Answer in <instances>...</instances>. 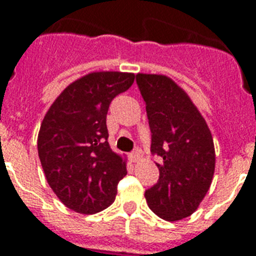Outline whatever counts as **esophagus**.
Returning a JSON list of instances; mask_svg holds the SVG:
<instances>
[{"label":"esophagus","instance_id":"esophagus-1","mask_svg":"<svg viewBox=\"0 0 256 256\" xmlns=\"http://www.w3.org/2000/svg\"><path fill=\"white\" fill-rule=\"evenodd\" d=\"M140 158V150H136V152H132V154H130V160L132 162H138Z\"/></svg>","mask_w":256,"mask_h":256}]
</instances>
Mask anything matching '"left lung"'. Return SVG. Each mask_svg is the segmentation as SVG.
Instances as JSON below:
<instances>
[{"instance_id": "8db88e82", "label": "left lung", "mask_w": 256, "mask_h": 256, "mask_svg": "<svg viewBox=\"0 0 256 256\" xmlns=\"http://www.w3.org/2000/svg\"><path fill=\"white\" fill-rule=\"evenodd\" d=\"M152 130V152L160 158L158 182L144 192L160 218L190 216L210 188L214 140L206 120L180 86L162 74H136Z\"/></svg>"}]
</instances>
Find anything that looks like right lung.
<instances>
[{"label": "right lung", "mask_w": 256, "mask_h": 256, "mask_svg": "<svg viewBox=\"0 0 256 256\" xmlns=\"http://www.w3.org/2000/svg\"><path fill=\"white\" fill-rule=\"evenodd\" d=\"M136 76L92 72L72 82L44 116L38 156L46 180L66 207L96 214L114 202L126 160L110 148L106 116L112 100Z\"/></svg>", "instance_id": "obj_1"}]
</instances>
